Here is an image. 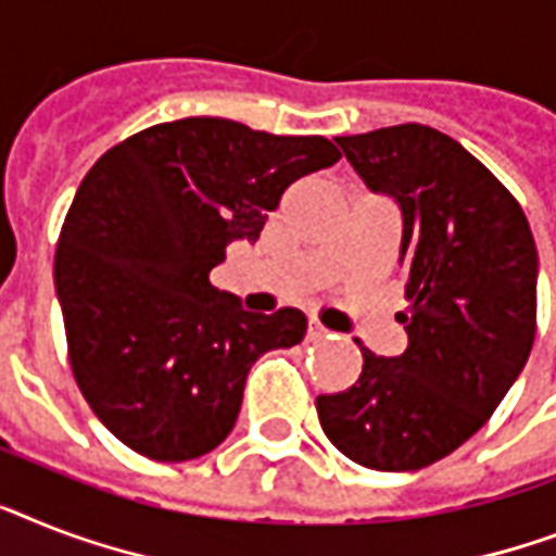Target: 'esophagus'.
<instances>
[{
  "label": "esophagus",
  "mask_w": 556,
  "mask_h": 556,
  "mask_svg": "<svg viewBox=\"0 0 556 556\" xmlns=\"http://www.w3.org/2000/svg\"><path fill=\"white\" fill-rule=\"evenodd\" d=\"M305 337H308V342H319V340H325V337H331V331H328L323 323H317V319H311L308 333H305Z\"/></svg>",
  "instance_id": "1"
}]
</instances>
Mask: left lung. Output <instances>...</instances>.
Returning a JSON list of instances; mask_svg holds the SVG:
<instances>
[{
	"instance_id": "left-lung-1",
	"label": "left lung",
	"mask_w": 556,
	"mask_h": 556,
	"mask_svg": "<svg viewBox=\"0 0 556 556\" xmlns=\"http://www.w3.org/2000/svg\"><path fill=\"white\" fill-rule=\"evenodd\" d=\"M371 191L403 211L405 354L363 351V374L317 396L333 448L374 471H417L480 431L536 333V245L514 193L437 128L405 122L337 137Z\"/></svg>"
}]
</instances>
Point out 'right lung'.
I'll return each mask as SVG.
<instances>
[{
    "label": "right lung",
    "mask_w": 556,
    "mask_h": 556,
    "mask_svg": "<svg viewBox=\"0 0 556 556\" xmlns=\"http://www.w3.org/2000/svg\"><path fill=\"white\" fill-rule=\"evenodd\" d=\"M337 160L325 137L188 116L122 139L85 174L53 279L76 386L130 451L156 463L214 451L251 365L302 342V311H242L207 274L233 239L256 242L288 185Z\"/></svg>",
    "instance_id": "add662e5"
}]
</instances>
